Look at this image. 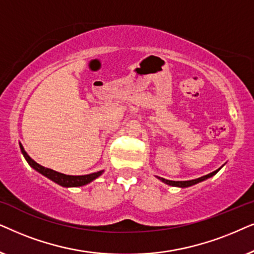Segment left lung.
I'll return each mask as SVG.
<instances>
[{
    "instance_id": "1",
    "label": "left lung",
    "mask_w": 254,
    "mask_h": 254,
    "mask_svg": "<svg viewBox=\"0 0 254 254\" xmlns=\"http://www.w3.org/2000/svg\"><path fill=\"white\" fill-rule=\"evenodd\" d=\"M218 171H219V168H218V170H216V171L212 172V173H209L207 175H204V177H201V178H198V179H195V180H189V181H171V180H166V179H164V178H159V179H160L162 182H165V184H167V185H170V186L185 188V187H189V186H192V185H195V184H198V182L203 181V180H205V179H208V178H211L212 175L217 173Z\"/></svg>"
}]
</instances>
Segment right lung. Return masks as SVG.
Wrapping results in <instances>:
<instances>
[{
	"label": "right lung",
	"instance_id": "1",
	"mask_svg": "<svg viewBox=\"0 0 254 254\" xmlns=\"http://www.w3.org/2000/svg\"><path fill=\"white\" fill-rule=\"evenodd\" d=\"M19 146H21L22 153L24 155V158L26 159V161H28L30 166L35 168V170L37 172H39L40 174L45 175L46 178L51 179V180L56 182V184L63 186V187H80V186H84L89 184V182H92L93 180H95L96 178H99L100 175L103 173V171L96 172V173H92V174H87V175H66V174L59 173V172H56L53 170H50V168L40 166V165L37 164L33 159L29 157V154L24 151V147L22 146V144L19 145Z\"/></svg>",
	"mask_w": 254,
	"mask_h": 254
}]
</instances>
